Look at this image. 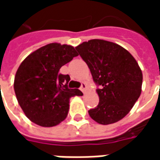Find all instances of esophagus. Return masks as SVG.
Segmentation results:
<instances>
[{
	"mask_svg": "<svg viewBox=\"0 0 160 160\" xmlns=\"http://www.w3.org/2000/svg\"><path fill=\"white\" fill-rule=\"evenodd\" d=\"M80 90L82 91V92H86V90H87V84L85 83V82H82L81 83V86H80Z\"/></svg>",
	"mask_w": 160,
	"mask_h": 160,
	"instance_id": "1",
	"label": "esophagus"
}]
</instances>
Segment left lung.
I'll return each instance as SVG.
<instances>
[{"mask_svg":"<svg viewBox=\"0 0 160 160\" xmlns=\"http://www.w3.org/2000/svg\"><path fill=\"white\" fill-rule=\"evenodd\" d=\"M75 49L99 86V103L88 111L98 123H115L126 116L140 97L142 72L134 56L117 43L102 39L84 42Z\"/></svg>","mask_w":160,"mask_h":160,"instance_id":"8db88e82","label":"left lung"}]
</instances>
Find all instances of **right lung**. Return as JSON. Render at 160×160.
I'll return each instance as SVG.
<instances>
[{"instance_id":"add662e5","label":"right lung","mask_w":160,"mask_h":160,"mask_svg":"<svg viewBox=\"0 0 160 160\" xmlns=\"http://www.w3.org/2000/svg\"><path fill=\"white\" fill-rule=\"evenodd\" d=\"M78 56L73 46L52 42L30 54L19 65L14 77V92L19 106L34 123L54 127L68 116L69 99L82 96L69 89L68 74L60 68Z\"/></svg>"}]
</instances>
